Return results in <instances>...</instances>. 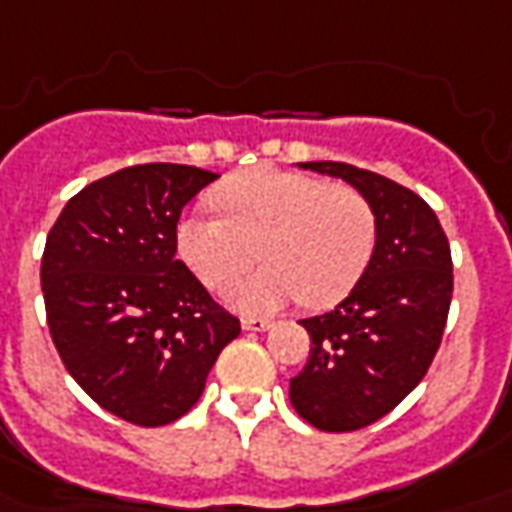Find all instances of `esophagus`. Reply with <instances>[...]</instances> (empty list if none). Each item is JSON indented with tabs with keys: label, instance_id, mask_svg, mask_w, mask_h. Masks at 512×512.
<instances>
[{
	"label": "esophagus",
	"instance_id": "1",
	"mask_svg": "<svg viewBox=\"0 0 512 512\" xmlns=\"http://www.w3.org/2000/svg\"><path fill=\"white\" fill-rule=\"evenodd\" d=\"M241 327L249 332H266L271 330V321H268V318H244Z\"/></svg>",
	"mask_w": 512,
	"mask_h": 512
}]
</instances>
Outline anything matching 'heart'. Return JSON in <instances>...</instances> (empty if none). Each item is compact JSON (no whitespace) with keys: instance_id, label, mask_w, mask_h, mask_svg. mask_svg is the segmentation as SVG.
<instances>
[{"instance_id":"obj_1","label":"heart","mask_w":512,"mask_h":512,"mask_svg":"<svg viewBox=\"0 0 512 512\" xmlns=\"http://www.w3.org/2000/svg\"><path fill=\"white\" fill-rule=\"evenodd\" d=\"M221 213H188L177 224V252L213 291H224L255 263L266 266L235 285L241 313H277L305 299L341 302L363 277L377 244L374 207L352 185L260 166L216 188Z\"/></svg>"}]
</instances>
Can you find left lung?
Masks as SVG:
<instances>
[{
  "label": "left lung",
  "instance_id": "8db88e82",
  "mask_svg": "<svg viewBox=\"0 0 512 512\" xmlns=\"http://www.w3.org/2000/svg\"><path fill=\"white\" fill-rule=\"evenodd\" d=\"M302 169L366 196L377 244L363 277L330 313L305 318L310 357L291 380L296 413L324 432H352L391 413L424 380L452 302V252L432 207L410 188L349 163Z\"/></svg>",
  "mask_w": 512,
  "mask_h": 512
}]
</instances>
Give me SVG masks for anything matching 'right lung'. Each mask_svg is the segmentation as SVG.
I'll list each match as a JSON object with an SVG mask.
<instances>
[{"label":"right lung","mask_w":512,"mask_h":512,"mask_svg":"<svg viewBox=\"0 0 512 512\" xmlns=\"http://www.w3.org/2000/svg\"><path fill=\"white\" fill-rule=\"evenodd\" d=\"M219 174L130 166L71 196L41 260L46 321L63 366L107 413L163 427L196 405L241 321L177 260V221Z\"/></svg>","instance_id":"right-lung-1"}]
</instances>
